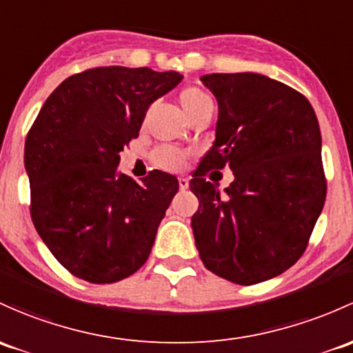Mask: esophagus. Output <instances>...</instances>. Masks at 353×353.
<instances>
[{"instance_id": "1", "label": "esophagus", "mask_w": 353, "mask_h": 353, "mask_svg": "<svg viewBox=\"0 0 353 353\" xmlns=\"http://www.w3.org/2000/svg\"><path fill=\"white\" fill-rule=\"evenodd\" d=\"M177 183H179L181 189H188L189 188V181L186 179V177H179V179H177Z\"/></svg>"}]
</instances>
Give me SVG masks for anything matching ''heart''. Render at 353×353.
<instances>
[{"instance_id":"1","label":"heart","mask_w":353,"mask_h":353,"mask_svg":"<svg viewBox=\"0 0 353 353\" xmlns=\"http://www.w3.org/2000/svg\"><path fill=\"white\" fill-rule=\"evenodd\" d=\"M177 99H179L181 108H183L184 114H186L189 121L194 117H198L199 113H203V111L213 108L211 98L199 88H184L183 91L179 92V96H177ZM188 157L189 152L169 145L159 147L157 150L154 152V155H152L155 165L165 170H181L184 164H186Z\"/></svg>"}]
</instances>
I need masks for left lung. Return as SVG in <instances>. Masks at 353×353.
Listing matches in <instances>:
<instances>
[{"label":"left lung","mask_w":353,"mask_h":353,"mask_svg":"<svg viewBox=\"0 0 353 353\" xmlns=\"http://www.w3.org/2000/svg\"><path fill=\"white\" fill-rule=\"evenodd\" d=\"M216 96V139L192 174L199 199L191 218L203 264L250 285L294 265L323 210L326 177L313 106L296 89L254 72L201 77ZM236 181L217 194L210 170Z\"/></svg>","instance_id":"obj_1"}]
</instances>
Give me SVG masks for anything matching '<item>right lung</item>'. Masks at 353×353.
Instances as JSON below:
<instances>
[{
  "label": "right lung",
  "instance_id": "obj_1",
  "mask_svg": "<svg viewBox=\"0 0 353 353\" xmlns=\"http://www.w3.org/2000/svg\"><path fill=\"white\" fill-rule=\"evenodd\" d=\"M181 79L148 68L86 69L52 92L30 127V216L72 276L111 284L145 264L179 183L161 170L137 183L117 165L150 103Z\"/></svg>",
  "mask_w": 353,
  "mask_h": 353
}]
</instances>
